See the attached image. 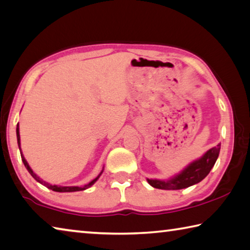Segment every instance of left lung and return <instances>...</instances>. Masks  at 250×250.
Masks as SVG:
<instances>
[{
    "label": "left lung",
    "instance_id": "1",
    "mask_svg": "<svg viewBox=\"0 0 250 250\" xmlns=\"http://www.w3.org/2000/svg\"><path fill=\"white\" fill-rule=\"evenodd\" d=\"M220 148L221 144H217L216 146L208 149L200 160L193 162L183 172H180L179 175H177L168 181L147 179L148 184L153 186L154 188L158 189L178 190L200 183L202 179L206 178L212 167L214 166L217 156H219Z\"/></svg>",
    "mask_w": 250,
    "mask_h": 250
}]
</instances>
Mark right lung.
<instances>
[{
  "label": "right lung",
  "mask_w": 250,
  "mask_h": 250,
  "mask_svg": "<svg viewBox=\"0 0 250 250\" xmlns=\"http://www.w3.org/2000/svg\"><path fill=\"white\" fill-rule=\"evenodd\" d=\"M16 134H17V143H18V147H20V151H21V142H20V130H18V125H17V128H16ZM21 161H22V163H24V165H25V167L27 168V170L29 171V174L34 177V178L38 181V183H40L42 185H43V186H46V187L48 188V189H51V190H53V191H57V192H73V191H82V190H85V189H87V188H89L90 186H93L95 183H96V180L99 178V176L97 177V178H95L94 180H92L90 181L89 184H87V185H85V186H83V187H61V186H52V185H50V184H48V183H46V181H43L42 179H40L39 177L35 174V172L31 170V168L29 167V165H28V163L26 162V160L24 158V156H22V154H21Z\"/></svg>",
  "instance_id": "1"
}]
</instances>
